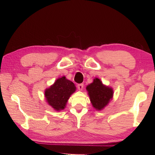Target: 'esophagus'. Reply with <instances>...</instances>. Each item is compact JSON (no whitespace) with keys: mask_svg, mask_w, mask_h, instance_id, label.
<instances>
[{"mask_svg":"<svg viewBox=\"0 0 155 155\" xmlns=\"http://www.w3.org/2000/svg\"><path fill=\"white\" fill-rule=\"evenodd\" d=\"M77 87H78V88L79 91H82L83 88V84H79Z\"/></svg>","mask_w":155,"mask_h":155,"instance_id":"1","label":"esophagus"}]
</instances>
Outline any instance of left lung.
Here are the masks:
<instances>
[{"label":"left lung","instance_id":"obj_1","mask_svg":"<svg viewBox=\"0 0 155 155\" xmlns=\"http://www.w3.org/2000/svg\"><path fill=\"white\" fill-rule=\"evenodd\" d=\"M86 89L93 107L97 110H101L106 107L113 96V89L104 85L98 78L94 79Z\"/></svg>","mask_w":155,"mask_h":155}]
</instances>
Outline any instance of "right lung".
<instances>
[{
	"label": "right lung",
	"instance_id": "1",
	"mask_svg": "<svg viewBox=\"0 0 155 155\" xmlns=\"http://www.w3.org/2000/svg\"><path fill=\"white\" fill-rule=\"evenodd\" d=\"M73 82L64 76L58 79L52 85L45 91L46 100L54 109L60 111L66 107L70 96L76 91Z\"/></svg>",
	"mask_w": 155,
	"mask_h": 155
}]
</instances>
